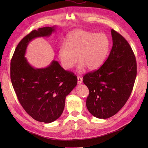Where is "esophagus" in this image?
<instances>
[{
    "mask_svg": "<svg viewBox=\"0 0 148 148\" xmlns=\"http://www.w3.org/2000/svg\"><path fill=\"white\" fill-rule=\"evenodd\" d=\"M77 78H78V84H81V83H82V82H83V79H82V78L80 77H78Z\"/></svg>",
    "mask_w": 148,
    "mask_h": 148,
    "instance_id": "obj_1",
    "label": "esophagus"
}]
</instances>
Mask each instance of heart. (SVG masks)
<instances>
[{"instance_id": "heart-1", "label": "heart", "mask_w": 148, "mask_h": 148, "mask_svg": "<svg viewBox=\"0 0 148 148\" xmlns=\"http://www.w3.org/2000/svg\"><path fill=\"white\" fill-rule=\"evenodd\" d=\"M110 49V41L107 34L75 29L66 36V44L59 47L58 56L66 70L73 68L78 57L79 72L86 67L93 71L105 63Z\"/></svg>"}]
</instances>
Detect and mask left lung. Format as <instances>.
<instances>
[{
  "instance_id": "left-lung-1",
  "label": "left lung",
  "mask_w": 148,
  "mask_h": 148,
  "mask_svg": "<svg viewBox=\"0 0 148 148\" xmlns=\"http://www.w3.org/2000/svg\"><path fill=\"white\" fill-rule=\"evenodd\" d=\"M113 45L105 63L83 77L89 89L87 109L98 119H108L122 108L130 96L137 66L132 49L122 35L111 29Z\"/></svg>"
}]
</instances>
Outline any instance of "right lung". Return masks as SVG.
Masks as SVG:
<instances>
[{"instance_id":"right-lung-1","label":"right lung","mask_w":148,"mask_h":148,"mask_svg":"<svg viewBox=\"0 0 148 148\" xmlns=\"http://www.w3.org/2000/svg\"><path fill=\"white\" fill-rule=\"evenodd\" d=\"M56 27L39 28L26 35L16 46L10 64L12 83L21 106L34 120L47 123L60 117L66 96L77 86V77L56 60L46 68L35 69L25 56L30 41L49 36Z\"/></svg>"}]
</instances>
